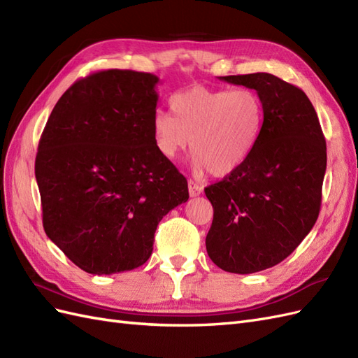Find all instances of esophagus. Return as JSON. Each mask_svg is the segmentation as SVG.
Wrapping results in <instances>:
<instances>
[{
	"mask_svg": "<svg viewBox=\"0 0 358 358\" xmlns=\"http://www.w3.org/2000/svg\"><path fill=\"white\" fill-rule=\"evenodd\" d=\"M201 193H202V186L198 185V182H195L193 180H190L189 181V195L192 198H195V196H199Z\"/></svg>",
	"mask_w": 358,
	"mask_h": 358,
	"instance_id": "esophagus-1",
	"label": "esophagus"
}]
</instances>
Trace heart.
<instances>
[{"instance_id":"heart-1","label":"heart","mask_w":358,"mask_h":358,"mask_svg":"<svg viewBox=\"0 0 358 358\" xmlns=\"http://www.w3.org/2000/svg\"><path fill=\"white\" fill-rule=\"evenodd\" d=\"M171 109L173 117L157 110L152 118L159 151L176 159L192 145L198 168L213 176H228L240 168L262 130V101L249 88L196 85L172 96Z\"/></svg>"}]
</instances>
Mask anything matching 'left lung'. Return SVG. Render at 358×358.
<instances>
[{
	"mask_svg": "<svg viewBox=\"0 0 358 358\" xmlns=\"http://www.w3.org/2000/svg\"><path fill=\"white\" fill-rule=\"evenodd\" d=\"M258 93L262 130L246 162L206 187L214 216L206 246L228 273L274 267L299 248L318 219L327 147L304 91L270 73L220 76Z\"/></svg>",
	"mask_w": 358,
	"mask_h": 358,
	"instance_id": "1",
	"label": "left lung"
}]
</instances>
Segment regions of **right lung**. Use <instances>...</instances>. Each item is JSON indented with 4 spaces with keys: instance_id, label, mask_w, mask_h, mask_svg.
I'll list each match as a JSON object with an SVG mask.
<instances>
[{
    "instance_id": "right-lung-1",
    "label": "right lung",
    "mask_w": 358,
    "mask_h": 358,
    "mask_svg": "<svg viewBox=\"0 0 358 358\" xmlns=\"http://www.w3.org/2000/svg\"><path fill=\"white\" fill-rule=\"evenodd\" d=\"M159 78L103 70L59 97L38 142L43 228L91 274L141 267L163 216L189 199L187 180L152 135Z\"/></svg>"
}]
</instances>
